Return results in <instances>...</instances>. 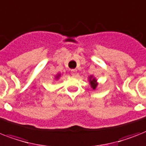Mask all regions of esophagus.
Listing matches in <instances>:
<instances>
[{"instance_id":"esophagus-1","label":"esophagus","mask_w":146,"mask_h":146,"mask_svg":"<svg viewBox=\"0 0 146 146\" xmlns=\"http://www.w3.org/2000/svg\"><path fill=\"white\" fill-rule=\"evenodd\" d=\"M77 73V70L76 69H73V70H71V75L73 76H75L76 75Z\"/></svg>"}]
</instances>
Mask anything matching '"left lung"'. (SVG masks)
Returning <instances> with one entry per match:
<instances>
[{
    "label": "left lung",
    "mask_w": 146,
    "mask_h": 146,
    "mask_svg": "<svg viewBox=\"0 0 146 146\" xmlns=\"http://www.w3.org/2000/svg\"><path fill=\"white\" fill-rule=\"evenodd\" d=\"M88 82H89V84L90 85H91V88H92V89H97V88H98V82L95 77L93 75L89 76H88Z\"/></svg>",
    "instance_id": "8db88e82"
}]
</instances>
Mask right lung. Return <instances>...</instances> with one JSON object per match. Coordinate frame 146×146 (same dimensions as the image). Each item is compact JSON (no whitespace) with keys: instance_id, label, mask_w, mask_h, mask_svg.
I'll return each mask as SVG.
<instances>
[{"instance_id":"1","label":"right lung","mask_w":146,"mask_h":146,"mask_svg":"<svg viewBox=\"0 0 146 146\" xmlns=\"http://www.w3.org/2000/svg\"><path fill=\"white\" fill-rule=\"evenodd\" d=\"M61 73H58V74H56V75L54 76V79H55V80H58L59 78L61 77Z\"/></svg>"}]
</instances>
